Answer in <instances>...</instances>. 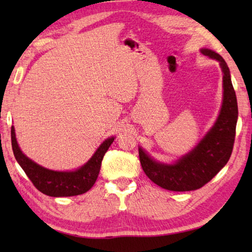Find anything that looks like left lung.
Listing matches in <instances>:
<instances>
[{"instance_id": "left-lung-1", "label": "left lung", "mask_w": 252, "mask_h": 252, "mask_svg": "<svg viewBox=\"0 0 252 252\" xmlns=\"http://www.w3.org/2000/svg\"><path fill=\"white\" fill-rule=\"evenodd\" d=\"M201 53L220 62L223 72V102L215 126L192 151L174 164L156 162L139 149V158L147 177L163 189L170 191H191L202 188L222 169L231 157L238 104L232 87L229 67L218 53L203 49Z\"/></svg>"}]
</instances>
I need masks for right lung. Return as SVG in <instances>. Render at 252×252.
<instances>
[{"mask_svg": "<svg viewBox=\"0 0 252 252\" xmlns=\"http://www.w3.org/2000/svg\"><path fill=\"white\" fill-rule=\"evenodd\" d=\"M113 140V136L106 139L83 167L72 172H59L41 167L24 156L16 142L14 127H11L12 149L16 161L27 173L33 186L42 193L50 197H72L90 190L96 181L101 162Z\"/></svg>", "mask_w": 252, "mask_h": 252, "instance_id": "add662e5", "label": "right lung"}]
</instances>
